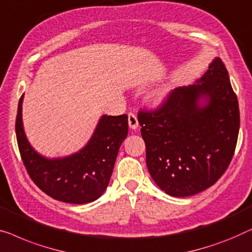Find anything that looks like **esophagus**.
Masks as SVG:
<instances>
[{"mask_svg":"<svg viewBox=\"0 0 252 252\" xmlns=\"http://www.w3.org/2000/svg\"><path fill=\"white\" fill-rule=\"evenodd\" d=\"M127 122H129V126L131 129H137L138 127V119L133 113H129V115H127Z\"/></svg>","mask_w":252,"mask_h":252,"instance_id":"obj_1","label":"esophagus"}]
</instances>
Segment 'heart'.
<instances>
[{
    "mask_svg": "<svg viewBox=\"0 0 252 252\" xmlns=\"http://www.w3.org/2000/svg\"><path fill=\"white\" fill-rule=\"evenodd\" d=\"M163 97H164V92H162V94H160V95H158V100H162V99H163Z\"/></svg>",
    "mask_w": 252,
    "mask_h": 252,
    "instance_id": "b5f03b06",
    "label": "heart"
}]
</instances>
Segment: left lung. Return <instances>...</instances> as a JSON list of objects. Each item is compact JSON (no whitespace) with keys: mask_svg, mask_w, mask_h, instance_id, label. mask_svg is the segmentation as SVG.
Listing matches in <instances>:
<instances>
[{"mask_svg":"<svg viewBox=\"0 0 252 252\" xmlns=\"http://www.w3.org/2000/svg\"><path fill=\"white\" fill-rule=\"evenodd\" d=\"M146 164L157 185L185 197L214 185L235 152L240 109L228 72L216 58L196 84L176 88L160 107L139 111Z\"/></svg>","mask_w":252,"mask_h":252,"instance_id":"obj_1","label":"left lung"}]
</instances>
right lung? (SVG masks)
Wrapping results in <instances>:
<instances>
[{
	"mask_svg": "<svg viewBox=\"0 0 252 252\" xmlns=\"http://www.w3.org/2000/svg\"><path fill=\"white\" fill-rule=\"evenodd\" d=\"M18 104L16 134L20 157L31 179L55 200L73 204L89 203L108 186L120 146L127 134V115H102L89 143L77 153L63 158H47L28 143Z\"/></svg>",
	"mask_w": 252,
	"mask_h": 252,
	"instance_id": "add662e5",
	"label": "right lung"
}]
</instances>
